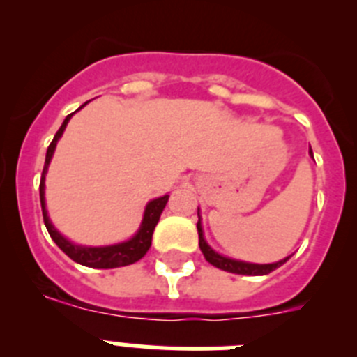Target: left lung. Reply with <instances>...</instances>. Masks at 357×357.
<instances>
[{
  "label": "left lung",
  "mask_w": 357,
  "mask_h": 357,
  "mask_svg": "<svg viewBox=\"0 0 357 357\" xmlns=\"http://www.w3.org/2000/svg\"><path fill=\"white\" fill-rule=\"evenodd\" d=\"M311 155H313V151H311ZM197 229H198V245H200V250L202 254H204V257H206L213 266L220 268V270H225V272L238 273V275H266V273L273 272L275 268L282 266V264L288 261V257H286V259L273 264H252V263H243V261L229 259V257H223V255L216 254V252L207 245L206 239H204V232H202L200 218H198Z\"/></svg>",
  "instance_id": "1"
}]
</instances>
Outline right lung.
Wrapping results in <instances>:
<instances>
[{
    "mask_svg": "<svg viewBox=\"0 0 357 357\" xmlns=\"http://www.w3.org/2000/svg\"><path fill=\"white\" fill-rule=\"evenodd\" d=\"M73 114H69L68 118L64 119L62 127L59 128V132L53 137L52 144L48 146V151H46V160H44V169L43 176H40V185H39V193H40V207H43V218H44V225L48 229L50 236H52L53 241L56 243V247L61 248L66 255H69L75 263L84 264V266L89 268H100V270H105V268H118V266H127V264L135 263L139 261L144 254L148 252L151 245V236H153V230H155V225L159 223V218L162 209L166 207V202H168V195L164 197L155 198L151 200L146 206V211H144L143 223H141V229L137 230V234L132 239L125 243H119V245H112V247H78V245H73L68 239L62 238L59 232L55 230V227L50 222L48 213H46V204H44V175H46V169H48V164L52 160L53 151H55L56 141L61 139L62 132H64L66 125H68L69 118Z\"/></svg>",
    "mask_w": 357,
    "mask_h": 357,
    "instance_id": "right-lung-1",
    "label": "right lung"
}]
</instances>
